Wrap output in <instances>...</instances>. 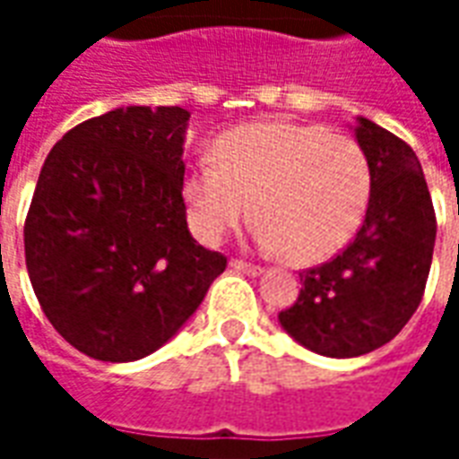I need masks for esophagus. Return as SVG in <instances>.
I'll list each match as a JSON object with an SVG mask.
<instances>
[{"label":"esophagus","instance_id":"obj_1","mask_svg":"<svg viewBox=\"0 0 459 459\" xmlns=\"http://www.w3.org/2000/svg\"><path fill=\"white\" fill-rule=\"evenodd\" d=\"M230 268L236 270V273H246V275H253V278L263 275V268H260V265H253V263H246V260H230Z\"/></svg>","mask_w":459,"mask_h":459}]
</instances>
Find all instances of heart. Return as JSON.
<instances>
[{"mask_svg":"<svg viewBox=\"0 0 459 459\" xmlns=\"http://www.w3.org/2000/svg\"><path fill=\"white\" fill-rule=\"evenodd\" d=\"M181 196L196 238L216 246L250 213L255 243L292 263H319L349 246L371 201L361 144L312 122L265 120L213 142V161L186 171Z\"/></svg>","mask_w":459,"mask_h":459,"instance_id":"b5f03b06","label":"heart"}]
</instances>
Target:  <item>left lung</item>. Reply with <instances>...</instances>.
<instances>
[{
  "label": "left lung",
  "instance_id": "1",
  "mask_svg": "<svg viewBox=\"0 0 459 459\" xmlns=\"http://www.w3.org/2000/svg\"><path fill=\"white\" fill-rule=\"evenodd\" d=\"M356 142L371 167V201L337 258L299 273L298 302L278 319L315 354L351 359L388 344L423 299L435 248V211L415 152L368 117Z\"/></svg>",
  "mask_w": 459,
  "mask_h": 459
}]
</instances>
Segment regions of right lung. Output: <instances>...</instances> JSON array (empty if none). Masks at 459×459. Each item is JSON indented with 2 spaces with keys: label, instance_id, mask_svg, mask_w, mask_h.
<instances>
[{
  "label": "right lung",
  "instance_id": "add662e5",
  "mask_svg": "<svg viewBox=\"0 0 459 459\" xmlns=\"http://www.w3.org/2000/svg\"><path fill=\"white\" fill-rule=\"evenodd\" d=\"M184 108L127 105L48 152L24 226L29 280L48 322L98 361L157 351L226 270L199 246L181 196Z\"/></svg>",
  "mask_w": 459,
  "mask_h": 459
}]
</instances>
